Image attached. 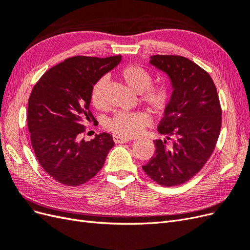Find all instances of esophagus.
<instances>
[{"mask_svg":"<svg viewBox=\"0 0 250 250\" xmlns=\"http://www.w3.org/2000/svg\"><path fill=\"white\" fill-rule=\"evenodd\" d=\"M112 139H113V141H115V143H117V144H124V143H128V142L131 141V139L120 137V135H113Z\"/></svg>","mask_w":250,"mask_h":250,"instance_id":"obj_1","label":"esophagus"}]
</instances>
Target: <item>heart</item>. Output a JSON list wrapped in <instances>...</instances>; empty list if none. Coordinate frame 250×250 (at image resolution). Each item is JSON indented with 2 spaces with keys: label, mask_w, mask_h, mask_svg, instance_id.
Listing matches in <instances>:
<instances>
[{
  "label": "heart",
  "mask_w": 250,
  "mask_h": 250,
  "mask_svg": "<svg viewBox=\"0 0 250 250\" xmlns=\"http://www.w3.org/2000/svg\"><path fill=\"white\" fill-rule=\"evenodd\" d=\"M121 79L134 94H141L142 101L154 115H162L171 103L172 90L167 84L151 86L150 73L139 65H128L120 72ZM108 79L102 77L90 90V102L97 109L107 107L106 88ZM147 123V117L142 112H117L108 122L107 128L123 138H132L140 133Z\"/></svg>",
  "instance_id": "heart-1"
}]
</instances>
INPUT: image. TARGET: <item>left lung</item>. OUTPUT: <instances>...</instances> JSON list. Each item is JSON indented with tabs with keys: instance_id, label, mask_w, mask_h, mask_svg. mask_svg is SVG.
Here are the masks:
<instances>
[{
	"instance_id": "1",
	"label": "left lung",
	"mask_w": 250,
	"mask_h": 250,
	"mask_svg": "<svg viewBox=\"0 0 250 250\" xmlns=\"http://www.w3.org/2000/svg\"><path fill=\"white\" fill-rule=\"evenodd\" d=\"M149 63L168 76L172 99L157 126L167 139L154 141V155L142 168L158 185H183L215 149L222 115L217 89L209 75L186 57L153 55Z\"/></svg>"
}]
</instances>
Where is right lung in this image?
<instances>
[{"label":"right lung","mask_w":250,"mask_h":250,"mask_svg":"<svg viewBox=\"0 0 250 250\" xmlns=\"http://www.w3.org/2000/svg\"><path fill=\"white\" fill-rule=\"evenodd\" d=\"M122 56H74L44 73L28 102V129L37 161L58 183L85 184L103 167L115 145L111 134L81 139L85 123H96L89 110L95 83L121 62Z\"/></svg>","instance_id":"add662e5"}]
</instances>
